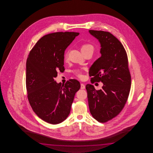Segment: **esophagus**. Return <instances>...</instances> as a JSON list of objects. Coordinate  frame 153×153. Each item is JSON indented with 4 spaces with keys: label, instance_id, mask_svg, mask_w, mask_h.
<instances>
[{
    "label": "esophagus",
    "instance_id": "esophagus-1",
    "mask_svg": "<svg viewBox=\"0 0 153 153\" xmlns=\"http://www.w3.org/2000/svg\"><path fill=\"white\" fill-rule=\"evenodd\" d=\"M80 88H81V89H84L85 88V85L84 84H81Z\"/></svg>",
    "mask_w": 153,
    "mask_h": 153
}]
</instances>
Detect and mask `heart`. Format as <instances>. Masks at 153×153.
Masks as SVG:
<instances>
[{"instance_id": "heart-1", "label": "heart", "mask_w": 153, "mask_h": 153, "mask_svg": "<svg viewBox=\"0 0 153 153\" xmlns=\"http://www.w3.org/2000/svg\"><path fill=\"white\" fill-rule=\"evenodd\" d=\"M92 49L94 50V47L92 45L90 44H88V43H85L84 44L82 45L81 46V51H83V50H88V49ZM68 52H65V59H68ZM75 73L76 75L78 76V77L79 78H82L83 75L82 74V73L80 70H76L75 71Z\"/></svg>"}]
</instances>
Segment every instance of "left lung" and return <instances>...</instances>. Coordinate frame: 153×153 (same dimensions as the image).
<instances>
[{"label":"left lung","instance_id":"left-lung-1","mask_svg":"<svg viewBox=\"0 0 153 153\" xmlns=\"http://www.w3.org/2000/svg\"><path fill=\"white\" fill-rule=\"evenodd\" d=\"M101 44V57L89 71L91 80L103 82L96 90L91 84L86 85L89 109L92 117L104 123L117 117L124 108L130 94L131 77L128 58L123 44L111 33L89 30Z\"/></svg>","mask_w":153,"mask_h":153}]
</instances>
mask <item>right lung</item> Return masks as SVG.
<instances>
[{"label":"right lung","instance_id":"add662e5","mask_svg":"<svg viewBox=\"0 0 153 153\" xmlns=\"http://www.w3.org/2000/svg\"><path fill=\"white\" fill-rule=\"evenodd\" d=\"M79 34L56 32L42 36L29 52L26 62L27 97L33 111L42 120L58 124L65 120L71 111L80 82L70 79L65 84L54 78L63 72L65 49Z\"/></svg>","mask_w":153,"mask_h":153}]
</instances>
